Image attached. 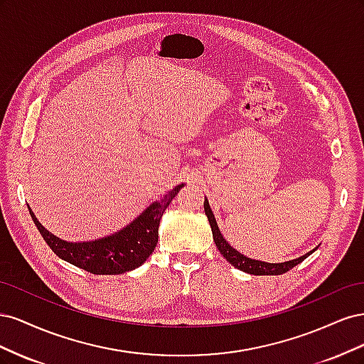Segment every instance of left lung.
<instances>
[{
    "instance_id": "obj_1",
    "label": "left lung",
    "mask_w": 364,
    "mask_h": 364,
    "mask_svg": "<svg viewBox=\"0 0 364 364\" xmlns=\"http://www.w3.org/2000/svg\"><path fill=\"white\" fill-rule=\"evenodd\" d=\"M203 206H205V214L209 220V225H211V229H213V237H214L217 249L226 258V261H229L234 267H237L240 270H243V272L250 273V274H282L285 272L291 270L299 262H302L306 257H310L311 252L305 253L304 257H299V258L287 261V262L272 264V262H262V261H257V259H250L245 255H241V253H238L234 247H230L228 241L223 238V235L220 234L217 222H215L211 208H209L208 200H205Z\"/></svg>"
}]
</instances>
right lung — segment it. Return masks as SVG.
I'll use <instances>...</instances> for the list:
<instances>
[{
    "label": "right lung",
    "instance_id": "right-lung-1",
    "mask_svg": "<svg viewBox=\"0 0 364 364\" xmlns=\"http://www.w3.org/2000/svg\"><path fill=\"white\" fill-rule=\"evenodd\" d=\"M182 185L165 194L159 202L151 203L135 222L119 232L90 243H67L48 234L30 213L42 238L56 255L75 267L94 274H119L139 267L158 245L159 222Z\"/></svg>",
    "mask_w": 364,
    "mask_h": 364
}]
</instances>
